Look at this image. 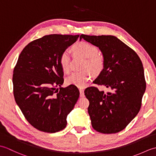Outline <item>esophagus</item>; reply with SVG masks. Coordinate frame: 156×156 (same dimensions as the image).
Returning a JSON list of instances; mask_svg holds the SVG:
<instances>
[{
  "label": "esophagus",
  "instance_id": "obj_1",
  "mask_svg": "<svg viewBox=\"0 0 156 156\" xmlns=\"http://www.w3.org/2000/svg\"><path fill=\"white\" fill-rule=\"evenodd\" d=\"M79 91H80V97H84V90H82V88L79 89Z\"/></svg>",
  "mask_w": 156,
  "mask_h": 156
}]
</instances>
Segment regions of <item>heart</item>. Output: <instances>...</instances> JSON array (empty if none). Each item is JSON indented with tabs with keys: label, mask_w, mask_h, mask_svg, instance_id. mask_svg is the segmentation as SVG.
<instances>
[{
	"label": "heart",
	"mask_w": 156,
	"mask_h": 156,
	"mask_svg": "<svg viewBox=\"0 0 156 156\" xmlns=\"http://www.w3.org/2000/svg\"><path fill=\"white\" fill-rule=\"evenodd\" d=\"M73 51L75 54L82 55L86 58L84 63V69L89 70L92 75L100 74L104 68L105 62L102 56L98 54V49L90 43L81 41L73 46ZM59 64L62 70L68 72L70 68V54L67 50L62 52L59 56ZM90 78V74L88 71L82 72H76L66 79L67 84L74 85L78 88H84L87 85Z\"/></svg>",
	"instance_id": "obj_1"
}]
</instances>
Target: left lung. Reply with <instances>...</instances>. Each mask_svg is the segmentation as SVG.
<instances>
[{"label":"left lung","instance_id":"1","mask_svg":"<svg viewBox=\"0 0 156 156\" xmlns=\"http://www.w3.org/2000/svg\"><path fill=\"white\" fill-rule=\"evenodd\" d=\"M82 39L98 47L104 58V68L94 84L111 89L107 93L94 87L84 90L92 126L102 133H118L140 110L146 88L143 64L136 53L115 36L82 34Z\"/></svg>","mask_w":156,"mask_h":156}]
</instances>
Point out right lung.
<instances>
[{
	"mask_svg": "<svg viewBox=\"0 0 156 156\" xmlns=\"http://www.w3.org/2000/svg\"><path fill=\"white\" fill-rule=\"evenodd\" d=\"M78 37L45 35L29 43L19 56L12 76L14 97L25 119L39 131L55 133L64 129L79 98L74 86L57 88L64 83L59 56Z\"/></svg>",
	"mask_w": 156,
	"mask_h": 156,
	"instance_id": "right-lung-1",
	"label": "right lung"
}]
</instances>
